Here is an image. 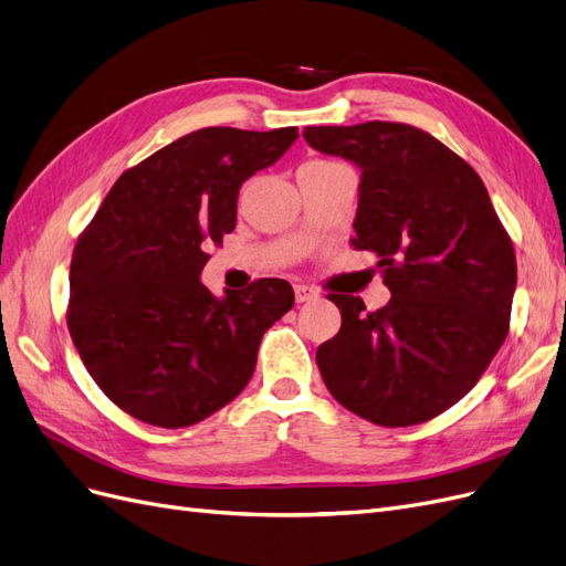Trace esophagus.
<instances>
[{"label": "esophagus", "mask_w": 566, "mask_h": 566, "mask_svg": "<svg viewBox=\"0 0 566 566\" xmlns=\"http://www.w3.org/2000/svg\"><path fill=\"white\" fill-rule=\"evenodd\" d=\"M318 297V293L314 287H310V285H304V283H297L295 285V300L302 304V302H312V300H316Z\"/></svg>", "instance_id": "obj_1"}]
</instances>
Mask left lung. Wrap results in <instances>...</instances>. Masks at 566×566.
<instances>
[{"instance_id":"1","label":"left lung","mask_w":566,"mask_h":566,"mask_svg":"<svg viewBox=\"0 0 566 566\" xmlns=\"http://www.w3.org/2000/svg\"><path fill=\"white\" fill-rule=\"evenodd\" d=\"M312 148L361 169L352 245L380 256L391 300L331 295L339 333L316 364L358 418L408 427L458 403L507 335L517 262L484 181L451 148L401 123L306 127Z\"/></svg>"}]
</instances>
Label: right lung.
Wrapping results in <instances>:
<instances>
[{
    "label": "right lung",
    "instance_id": "obj_1",
    "mask_svg": "<svg viewBox=\"0 0 566 566\" xmlns=\"http://www.w3.org/2000/svg\"><path fill=\"white\" fill-rule=\"evenodd\" d=\"M297 127H205L115 181L71 262L67 331L94 382L132 418L179 430L250 382L262 335L293 310V285L254 281L214 297L200 283L235 229L238 191L295 144Z\"/></svg>",
    "mask_w": 566,
    "mask_h": 566
}]
</instances>
